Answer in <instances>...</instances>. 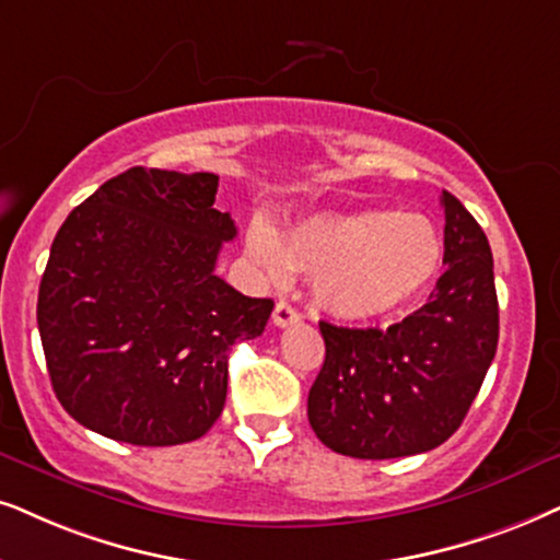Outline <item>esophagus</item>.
Segmentation results:
<instances>
[{
    "label": "esophagus",
    "mask_w": 560,
    "mask_h": 560,
    "mask_svg": "<svg viewBox=\"0 0 560 560\" xmlns=\"http://www.w3.org/2000/svg\"><path fill=\"white\" fill-rule=\"evenodd\" d=\"M296 320H300V313H296L292 304L284 302V300L276 302V307H273V325H276V328H287V325H292Z\"/></svg>",
    "instance_id": "34e87169"
}]
</instances>
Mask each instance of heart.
Wrapping results in <instances>:
<instances>
[{
    "label": "heart",
    "instance_id": "1",
    "mask_svg": "<svg viewBox=\"0 0 560 560\" xmlns=\"http://www.w3.org/2000/svg\"><path fill=\"white\" fill-rule=\"evenodd\" d=\"M247 253L276 284L292 271L313 276L315 302L338 320H374L434 279L444 245L427 217L357 209L304 217L281 237L256 222Z\"/></svg>",
    "mask_w": 560,
    "mask_h": 560
}]
</instances>
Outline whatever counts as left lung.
Listing matches in <instances>:
<instances>
[{
	"mask_svg": "<svg viewBox=\"0 0 560 560\" xmlns=\"http://www.w3.org/2000/svg\"><path fill=\"white\" fill-rule=\"evenodd\" d=\"M444 273L423 307L387 330L320 320L325 362L307 419L338 455L393 459L455 434L497 357L499 300L486 232L444 190Z\"/></svg>",
	"mask_w": 560,
	"mask_h": 560,
	"instance_id": "8db88e82",
	"label": "left lung"
}]
</instances>
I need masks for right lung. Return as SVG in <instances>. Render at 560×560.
<instances>
[{"instance_id": "add662e5", "label": "right lung", "mask_w": 560, "mask_h": 560, "mask_svg": "<svg viewBox=\"0 0 560 560\" xmlns=\"http://www.w3.org/2000/svg\"><path fill=\"white\" fill-rule=\"evenodd\" d=\"M219 175L131 167L56 232L38 330L59 402L82 427L139 447L194 442L228 398L235 341L264 332L273 302L214 273L235 219Z\"/></svg>"}]
</instances>
